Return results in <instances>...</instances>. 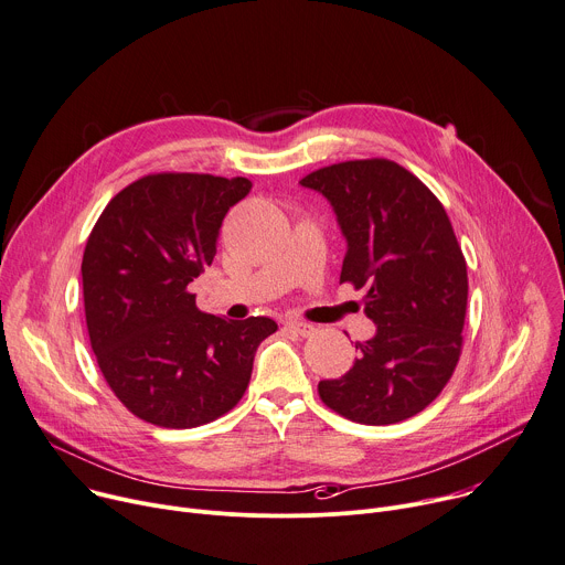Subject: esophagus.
<instances>
[{"label": "esophagus", "instance_id": "34e87169", "mask_svg": "<svg viewBox=\"0 0 565 565\" xmlns=\"http://www.w3.org/2000/svg\"><path fill=\"white\" fill-rule=\"evenodd\" d=\"M284 329L299 335V338H309L316 333V327L309 324V322H301V320H286L284 322Z\"/></svg>", "mask_w": 565, "mask_h": 565}]
</instances>
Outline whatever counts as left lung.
Instances as JSON below:
<instances>
[{
	"instance_id": "obj_1",
	"label": "left lung",
	"mask_w": 565,
	"mask_h": 565,
	"mask_svg": "<svg viewBox=\"0 0 565 565\" xmlns=\"http://www.w3.org/2000/svg\"><path fill=\"white\" fill-rule=\"evenodd\" d=\"M322 193L347 241L340 284L367 288L376 333L353 367L320 381V398L367 426L415 417L444 390L461 351L467 262L433 191L390 160H353L299 180Z\"/></svg>"
}]
</instances>
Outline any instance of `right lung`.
<instances>
[{
    "mask_svg": "<svg viewBox=\"0 0 565 565\" xmlns=\"http://www.w3.org/2000/svg\"><path fill=\"white\" fill-rule=\"evenodd\" d=\"M247 178L146 175L98 216L83 254L85 320L110 390L152 426L195 428L241 401L270 318L198 311L189 284L212 266Z\"/></svg>",
    "mask_w": 565,
    "mask_h": 565,
    "instance_id": "1",
    "label": "right lung"
}]
</instances>
